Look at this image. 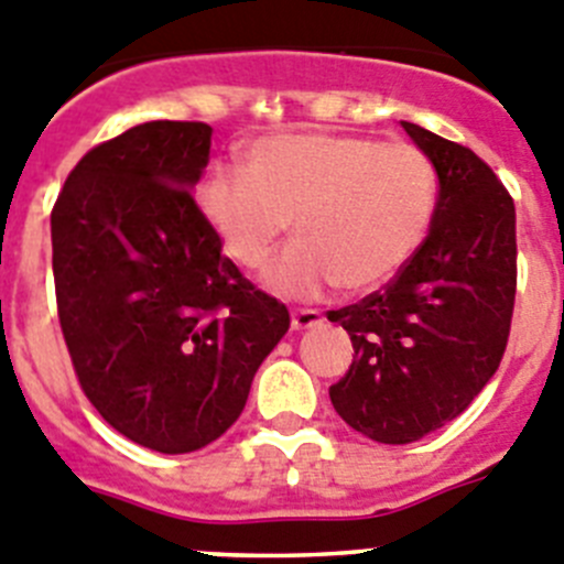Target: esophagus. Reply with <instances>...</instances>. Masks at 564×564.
Masks as SVG:
<instances>
[{
    "mask_svg": "<svg viewBox=\"0 0 564 564\" xmlns=\"http://www.w3.org/2000/svg\"><path fill=\"white\" fill-rule=\"evenodd\" d=\"M324 316L318 313V310H310V307H302V310H293L291 316V327L293 329H310L316 327V324H322Z\"/></svg>",
    "mask_w": 564,
    "mask_h": 564,
    "instance_id": "obj_1",
    "label": "esophagus"
}]
</instances>
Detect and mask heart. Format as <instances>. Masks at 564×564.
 <instances>
[{
    "mask_svg": "<svg viewBox=\"0 0 564 564\" xmlns=\"http://www.w3.org/2000/svg\"><path fill=\"white\" fill-rule=\"evenodd\" d=\"M436 195V167L416 144L282 133L257 139L246 170H212L200 209L248 271L271 257L293 220L296 240L262 279L279 296L316 299L333 285L360 293L391 282L425 242Z\"/></svg>",
    "mask_w": 564,
    "mask_h": 564,
    "instance_id": "obj_1",
    "label": "heart"
}]
</instances>
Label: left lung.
Wrapping results in <instances>:
<instances>
[{"instance_id": "1", "label": "left lung", "mask_w": 564, "mask_h": 564, "mask_svg": "<svg viewBox=\"0 0 564 564\" xmlns=\"http://www.w3.org/2000/svg\"><path fill=\"white\" fill-rule=\"evenodd\" d=\"M438 175L425 242L383 291L329 310L352 366L329 386L349 427L408 444L456 420L498 371L518 291L514 200L464 144L402 122Z\"/></svg>"}]
</instances>
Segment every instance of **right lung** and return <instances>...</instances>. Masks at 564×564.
Segmentation results:
<instances>
[{
    "label": "right lung",
    "mask_w": 564,
    "mask_h": 564,
    "mask_svg": "<svg viewBox=\"0 0 564 564\" xmlns=\"http://www.w3.org/2000/svg\"><path fill=\"white\" fill-rule=\"evenodd\" d=\"M209 144L206 122L131 128L75 164L50 218L77 383L113 431L167 456L235 425L291 327L195 204Z\"/></svg>",
    "instance_id": "1"
}]
</instances>
